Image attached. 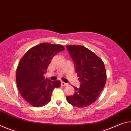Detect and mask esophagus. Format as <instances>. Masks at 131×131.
<instances>
[{"instance_id": "esophagus-1", "label": "esophagus", "mask_w": 131, "mask_h": 131, "mask_svg": "<svg viewBox=\"0 0 131 131\" xmlns=\"http://www.w3.org/2000/svg\"><path fill=\"white\" fill-rule=\"evenodd\" d=\"M61 85L63 86H67L68 85V83L63 82V81H61Z\"/></svg>"}]
</instances>
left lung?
I'll list each match as a JSON object with an SVG mask.
<instances>
[{"label": "left lung", "mask_w": 131, "mask_h": 131, "mask_svg": "<svg viewBox=\"0 0 131 131\" xmlns=\"http://www.w3.org/2000/svg\"><path fill=\"white\" fill-rule=\"evenodd\" d=\"M73 60L81 85L74 88L75 93L67 96V102L77 107H85L93 103L106 82V71L101 59L89 49L81 45L66 46Z\"/></svg>", "instance_id": "8db88e82"}]
</instances>
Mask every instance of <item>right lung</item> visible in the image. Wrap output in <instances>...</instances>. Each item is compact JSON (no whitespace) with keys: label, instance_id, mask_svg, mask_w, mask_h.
Masks as SVG:
<instances>
[{"label":"right lung","instance_id":"obj_1","mask_svg":"<svg viewBox=\"0 0 131 131\" xmlns=\"http://www.w3.org/2000/svg\"><path fill=\"white\" fill-rule=\"evenodd\" d=\"M64 50L61 45L42 43L30 49L21 59L16 72L17 87L23 97L34 107L49 103L53 91L60 86V81L45 79L43 74L53 56Z\"/></svg>","mask_w":131,"mask_h":131}]
</instances>
